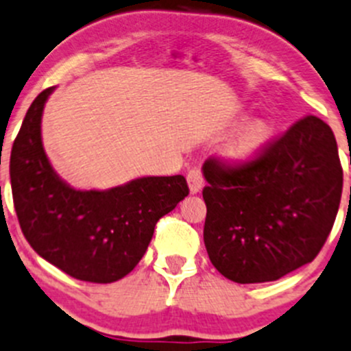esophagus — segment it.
Here are the masks:
<instances>
[{"instance_id": "obj_1", "label": "esophagus", "mask_w": 351, "mask_h": 351, "mask_svg": "<svg viewBox=\"0 0 351 351\" xmlns=\"http://www.w3.org/2000/svg\"><path fill=\"white\" fill-rule=\"evenodd\" d=\"M186 182H188V186H190V191L191 193H198V191L202 190V186H204L205 180H204V175H202L200 168H191L190 171H188L186 175Z\"/></svg>"}]
</instances>
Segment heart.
Wrapping results in <instances>:
<instances>
[{"mask_svg":"<svg viewBox=\"0 0 351 351\" xmlns=\"http://www.w3.org/2000/svg\"><path fill=\"white\" fill-rule=\"evenodd\" d=\"M274 138V124L269 119H256L243 126L223 147L222 154L232 165H247L256 160Z\"/></svg>","mask_w":351,"mask_h":351,"instance_id":"1","label":"heart"}]
</instances>
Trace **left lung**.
Listing matches in <instances>:
<instances>
[{"instance_id":"left-lung-1","label":"left lung","mask_w":351,"mask_h":351,"mask_svg":"<svg viewBox=\"0 0 351 351\" xmlns=\"http://www.w3.org/2000/svg\"><path fill=\"white\" fill-rule=\"evenodd\" d=\"M204 241L217 271L239 284L278 281L311 263L341 200L337 139L306 116L250 163L204 165Z\"/></svg>"}]
</instances>
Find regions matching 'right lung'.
<instances>
[{
  "label": "right lung",
  "mask_w": 351,
  "mask_h": 351,
  "mask_svg": "<svg viewBox=\"0 0 351 351\" xmlns=\"http://www.w3.org/2000/svg\"><path fill=\"white\" fill-rule=\"evenodd\" d=\"M53 87L29 106L10 160L21 232L38 256L72 278L108 284L145 256L156 222L190 193L185 176H145L110 190H75L58 178L42 145Z\"/></svg>",
  "instance_id": "add662e5"
}]
</instances>
